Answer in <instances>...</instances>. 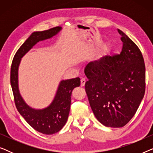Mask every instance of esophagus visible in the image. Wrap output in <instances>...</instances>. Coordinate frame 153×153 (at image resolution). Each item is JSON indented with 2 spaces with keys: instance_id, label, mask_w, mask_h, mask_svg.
Wrapping results in <instances>:
<instances>
[{
  "instance_id": "obj_1",
  "label": "esophagus",
  "mask_w": 153,
  "mask_h": 153,
  "mask_svg": "<svg viewBox=\"0 0 153 153\" xmlns=\"http://www.w3.org/2000/svg\"><path fill=\"white\" fill-rule=\"evenodd\" d=\"M85 83V78H81V86H84Z\"/></svg>"
}]
</instances>
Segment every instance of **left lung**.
Instances as JSON below:
<instances>
[{"instance_id": "obj_1", "label": "left lung", "mask_w": 153, "mask_h": 153, "mask_svg": "<svg viewBox=\"0 0 153 153\" xmlns=\"http://www.w3.org/2000/svg\"><path fill=\"white\" fill-rule=\"evenodd\" d=\"M120 53L90 62L85 89L96 118L106 127H122L134 116L146 88V68L140 49L118 29Z\"/></svg>"}]
</instances>
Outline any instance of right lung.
Returning <instances> with one entry per match:
<instances>
[{"instance_id":"obj_1","label":"right lung","mask_w":153,"mask_h":153,"mask_svg":"<svg viewBox=\"0 0 153 153\" xmlns=\"http://www.w3.org/2000/svg\"><path fill=\"white\" fill-rule=\"evenodd\" d=\"M61 30V27H55L49 30L33 32L16 51L11 66L10 83L16 107L33 129L45 134L58 132L65 125L70 113L72 92L74 88L80 85V79L76 77L60 81L51 104L45 108H34L26 104L20 93L19 67L22 58L36 44L51 38Z\"/></svg>"}]
</instances>
